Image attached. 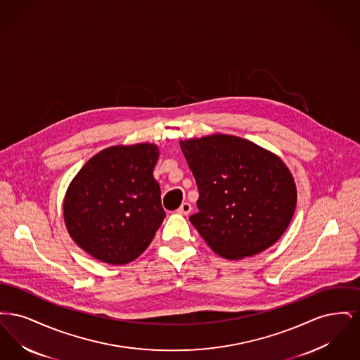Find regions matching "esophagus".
Segmentation results:
<instances>
[{"mask_svg":"<svg viewBox=\"0 0 360 360\" xmlns=\"http://www.w3.org/2000/svg\"><path fill=\"white\" fill-rule=\"evenodd\" d=\"M179 214H184V216H188V213L191 212V205L188 204V202H184L182 205L178 207V210H176Z\"/></svg>","mask_w":360,"mask_h":360,"instance_id":"obj_1","label":"esophagus"}]
</instances>
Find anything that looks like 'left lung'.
Segmentation results:
<instances>
[{"instance_id":"left-lung-1","label":"left lung","mask_w":360,"mask_h":360,"mask_svg":"<svg viewBox=\"0 0 360 360\" xmlns=\"http://www.w3.org/2000/svg\"><path fill=\"white\" fill-rule=\"evenodd\" d=\"M179 144L200 193L198 213L188 220L216 254L232 260L252 257L283 235L297 188L281 158L231 135Z\"/></svg>"}]
</instances>
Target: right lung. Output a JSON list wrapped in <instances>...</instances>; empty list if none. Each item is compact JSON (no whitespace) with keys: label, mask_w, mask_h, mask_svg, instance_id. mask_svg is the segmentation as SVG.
Instances as JSON below:
<instances>
[{"label":"right lung","mask_w":360,"mask_h":360,"mask_svg":"<svg viewBox=\"0 0 360 360\" xmlns=\"http://www.w3.org/2000/svg\"><path fill=\"white\" fill-rule=\"evenodd\" d=\"M155 144L115 146L89 159L71 181L63 216L70 236L109 264H125L150 245L166 213L153 175Z\"/></svg>","instance_id":"add662e5"}]
</instances>
